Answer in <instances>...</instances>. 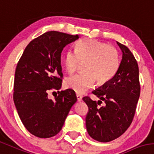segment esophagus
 <instances>
[{"instance_id": "1", "label": "esophagus", "mask_w": 154, "mask_h": 154, "mask_svg": "<svg viewBox=\"0 0 154 154\" xmlns=\"http://www.w3.org/2000/svg\"><path fill=\"white\" fill-rule=\"evenodd\" d=\"M76 98H77V101H81L82 99V97L80 94H76Z\"/></svg>"}]
</instances>
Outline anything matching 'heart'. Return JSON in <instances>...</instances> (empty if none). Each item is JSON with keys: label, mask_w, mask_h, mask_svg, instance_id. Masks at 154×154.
I'll return each mask as SVG.
<instances>
[{"label": "heart", "mask_w": 154, "mask_h": 154, "mask_svg": "<svg viewBox=\"0 0 154 154\" xmlns=\"http://www.w3.org/2000/svg\"><path fill=\"white\" fill-rule=\"evenodd\" d=\"M65 69L69 74L77 70L81 63H85V74L66 79L65 85L77 94H83L94 86L109 82L119 68V54L116 48L92 39H83L76 43L75 52L69 50L63 59Z\"/></svg>", "instance_id": "1"}]
</instances>
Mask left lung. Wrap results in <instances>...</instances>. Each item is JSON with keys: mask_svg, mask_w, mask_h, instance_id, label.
<instances>
[{"mask_svg": "<svg viewBox=\"0 0 154 154\" xmlns=\"http://www.w3.org/2000/svg\"><path fill=\"white\" fill-rule=\"evenodd\" d=\"M117 44L122 52L118 72L109 82L92 91L101 101L96 102L88 96L82 98L88 108L87 131L91 137L103 143L117 139L128 130L140 93L137 62L126 46L118 42ZM102 100L105 105L98 107Z\"/></svg>", "mask_w": 154, "mask_h": 154, "instance_id": "left-lung-1", "label": "left lung"}]
</instances>
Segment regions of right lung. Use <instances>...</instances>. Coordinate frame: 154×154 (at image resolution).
Here are the masks:
<instances>
[{"mask_svg": "<svg viewBox=\"0 0 154 154\" xmlns=\"http://www.w3.org/2000/svg\"><path fill=\"white\" fill-rule=\"evenodd\" d=\"M79 38L58 31L46 32L26 46L18 62L14 101L23 125L34 136L49 138L57 134L77 101L75 92L69 88L58 91L53 100L48 93L61 88V53Z\"/></svg>", "mask_w": 154, "mask_h": 154, "instance_id": "1", "label": "right lung"}]
</instances>
